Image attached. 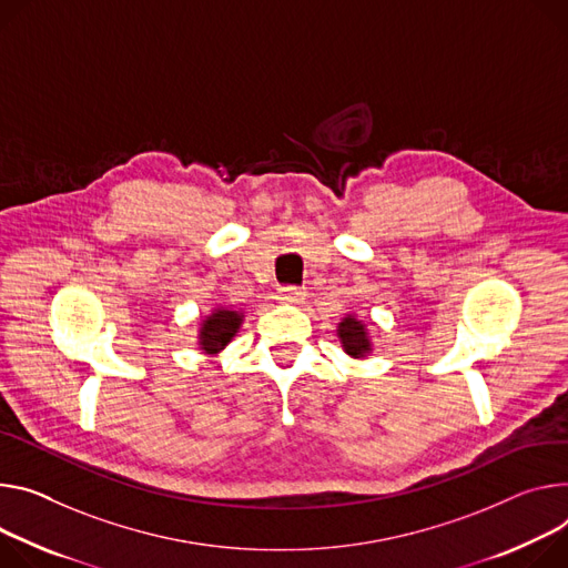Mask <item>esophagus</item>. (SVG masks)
<instances>
[{"mask_svg": "<svg viewBox=\"0 0 568 568\" xmlns=\"http://www.w3.org/2000/svg\"><path fill=\"white\" fill-rule=\"evenodd\" d=\"M305 298V290L296 287V285H283L278 290V301L283 303H301Z\"/></svg>", "mask_w": 568, "mask_h": 568, "instance_id": "34e87169", "label": "esophagus"}]
</instances>
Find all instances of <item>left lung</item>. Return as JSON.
I'll return each instance as SVG.
<instances>
[{"instance_id": "1", "label": "left lung", "mask_w": 568, "mask_h": 568, "mask_svg": "<svg viewBox=\"0 0 568 568\" xmlns=\"http://www.w3.org/2000/svg\"><path fill=\"white\" fill-rule=\"evenodd\" d=\"M337 335L342 339V346L348 355L353 357H363L367 351H369V339H367V333H365V326L355 322L353 317H346L339 328H337Z\"/></svg>"}]
</instances>
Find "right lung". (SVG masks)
I'll return each mask as SVG.
<instances>
[{"mask_svg":"<svg viewBox=\"0 0 568 568\" xmlns=\"http://www.w3.org/2000/svg\"><path fill=\"white\" fill-rule=\"evenodd\" d=\"M242 315L235 311H215L201 326V348L205 353H217L237 333Z\"/></svg>","mask_w":568,"mask_h":568,"instance_id":"1","label":"right lung"}]
</instances>
